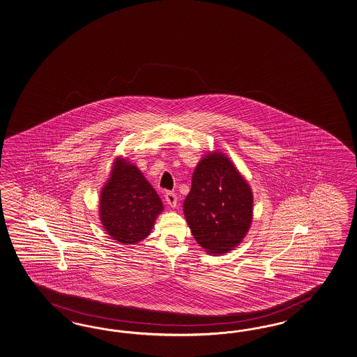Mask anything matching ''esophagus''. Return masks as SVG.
<instances>
[{
  "label": "esophagus",
  "instance_id": "esophagus-1",
  "mask_svg": "<svg viewBox=\"0 0 357 357\" xmlns=\"http://www.w3.org/2000/svg\"><path fill=\"white\" fill-rule=\"evenodd\" d=\"M165 201L171 206V207H176L177 204V195L174 192H167L165 195Z\"/></svg>",
  "mask_w": 357,
  "mask_h": 357
}]
</instances>
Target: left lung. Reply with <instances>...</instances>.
<instances>
[{
  "label": "left lung",
  "instance_id": "8db88e82",
  "mask_svg": "<svg viewBox=\"0 0 357 357\" xmlns=\"http://www.w3.org/2000/svg\"><path fill=\"white\" fill-rule=\"evenodd\" d=\"M183 213L195 241L210 254L241 243L252 220V192L221 153L204 156L194 169Z\"/></svg>",
  "mask_w": 357,
  "mask_h": 357
}]
</instances>
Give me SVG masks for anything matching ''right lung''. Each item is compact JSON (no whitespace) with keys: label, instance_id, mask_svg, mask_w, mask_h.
I'll use <instances>...</instances> for the list:
<instances>
[{"label":"right lung","instance_id":"right-lung-1","mask_svg":"<svg viewBox=\"0 0 357 357\" xmlns=\"http://www.w3.org/2000/svg\"><path fill=\"white\" fill-rule=\"evenodd\" d=\"M163 204L136 165L116 159L100 202L102 225L111 238L135 245L146 238Z\"/></svg>","mask_w":357,"mask_h":357}]
</instances>
